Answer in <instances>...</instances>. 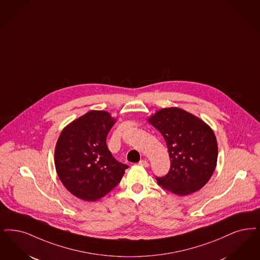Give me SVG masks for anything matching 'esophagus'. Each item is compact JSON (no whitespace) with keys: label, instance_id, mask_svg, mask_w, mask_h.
Wrapping results in <instances>:
<instances>
[{"label":"esophagus","instance_id":"1","mask_svg":"<svg viewBox=\"0 0 260 260\" xmlns=\"http://www.w3.org/2000/svg\"><path fill=\"white\" fill-rule=\"evenodd\" d=\"M138 165L139 166H141V167H149V162L146 160V159H142V160H140L139 162H138Z\"/></svg>","mask_w":260,"mask_h":260}]
</instances>
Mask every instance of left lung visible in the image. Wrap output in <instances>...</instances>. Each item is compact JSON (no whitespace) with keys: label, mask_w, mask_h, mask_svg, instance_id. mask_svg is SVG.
<instances>
[{"label":"left lung","mask_w":260,"mask_h":260,"mask_svg":"<svg viewBox=\"0 0 260 260\" xmlns=\"http://www.w3.org/2000/svg\"><path fill=\"white\" fill-rule=\"evenodd\" d=\"M149 122L164 136L171 164L167 175L156 176L157 184L182 197L204 187L218 159L217 139L211 127L177 107L158 110Z\"/></svg>","instance_id":"left-lung-1"}]
</instances>
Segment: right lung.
I'll return each instance as SVG.
<instances>
[{
  "label": "right lung",
  "mask_w": 260,
  "mask_h": 260,
  "mask_svg": "<svg viewBox=\"0 0 260 260\" xmlns=\"http://www.w3.org/2000/svg\"><path fill=\"white\" fill-rule=\"evenodd\" d=\"M114 124L109 113L93 110L62 129L55 148V167L74 197L95 201L121 182L128 166L116 160L106 145Z\"/></svg>",
  "instance_id": "1"
}]
</instances>
